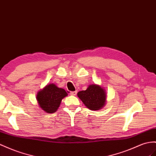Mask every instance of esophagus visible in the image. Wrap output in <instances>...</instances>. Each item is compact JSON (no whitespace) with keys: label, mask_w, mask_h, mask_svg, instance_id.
Here are the masks:
<instances>
[{"label":"esophagus","mask_w":156,"mask_h":156,"mask_svg":"<svg viewBox=\"0 0 156 156\" xmlns=\"http://www.w3.org/2000/svg\"><path fill=\"white\" fill-rule=\"evenodd\" d=\"M76 94H77V91H70V94L71 95H76Z\"/></svg>","instance_id":"obj_1"}]
</instances>
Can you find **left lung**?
Wrapping results in <instances>:
<instances>
[{
    "label": "left lung",
    "instance_id": "obj_1",
    "mask_svg": "<svg viewBox=\"0 0 156 156\" xmlns=\"http://www.w3.org/2000/svg\"><path fill=\"white\" fill-rule=\"evenodd\" d=\"M78 96L83 104L90 110H99L105 104L106 94L105 90L98 85L89 86L86 90L79 91Z\"/></svg>",
    "mask_w": 156,
    "mask_h": 156
}]
</instances>
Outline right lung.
Listing matches in <instances>:
<instances>
[{
	"label": "right lung",
	"mask_w": 156,
	"mask_h": 156,
	"mask_svg": "<svg viewBox=\"0 0 156 156\" xmlns=\"http://www.w3.org/2000/svg\"><path fill=\"white\" fill-rule=\"evenodd\" d=\"M67 95L65 90L51 83L39 91L37 99L43 110L48 113H53L57 110L62 99Z\"/></svg>",
	"instance_id": "1"
}]
</instances>
